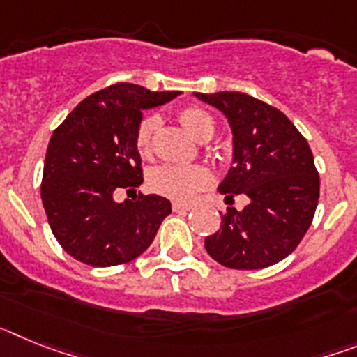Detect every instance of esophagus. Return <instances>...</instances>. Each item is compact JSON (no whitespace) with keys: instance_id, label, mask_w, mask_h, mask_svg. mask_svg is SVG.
Returning a JSON list of instances; mask_svg holds the SVG:
<instances>
[{"instance_id":"esophagus-1","label":"esophagus","mask_w":357,"mask_h":357,"mask_svg":"<svg viewBox=\"0 0 357 357\" xmlns=\"http://www.w3.org/2000/svg\"><path fill=\"white\" fill-rule=\"evenodd\" d=\"M193 207L188 206V204H178V202H173V211L175 213H188V211H191Z\"/></svg>"}]
</instances>
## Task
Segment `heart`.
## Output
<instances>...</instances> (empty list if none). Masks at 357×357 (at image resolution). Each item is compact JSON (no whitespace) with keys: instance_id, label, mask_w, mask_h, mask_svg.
Here are the masks:
<instances>
[{"instance_id":"b5f03b06","label":"heart","mask_w":357,"mask_h":357,"mask_svg":"<svg viewBox=\"0 0 357 357\" xmlns=\"http://www.w3.org/2000/svg\"><path fill=\"white\" fill-rule=\"evenodd\" d=\"M178 119L185 130L198 141L211 139L216 132V123L206 109L188 105L178 112ZM160 125L157 114H148L141 119L135 132V148L143 159H148L153 151V135ZM211 184V173L202 166H181V164H162L148 175V185L153 193L168 197L176 202H191L202 189Z\"/></svg>"}]
</instances>
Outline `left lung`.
<instances>
[{
	"label": "left lung",
	"instance_id": "8db88e82",
	"mask_svg": "<svg viewBox=\"0 0 357 357\" xmlns=\"http://www.w3.org/2000/svg\"><path fill=\"white\" fill-rule=\"evenodd\" d=\"M227 116L234 134V166L220 184L225 198L247 195L243 211L229 207L206 238L207 254L234 270H259L288 257L313 222L320 176L304 135L279 109L245 93H195Z\"/></svg>",
	"mask_w": 357,
	"mask_h": 357
}]
</instances>
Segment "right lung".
<instances>
[{"mask_svg":"<svg viewBox=\"0 0 357 357\" xmlns=\"http://www.w3.org/2000/svg\"><path fill=\"white\" fill-rule=\"evenodd\" d=\"M178 94L121 82L85 98L55 128L40 198L53 236L71 257L89 266H118L151 245L172 213L168 198L139 193L118 204L112 195L143 184L135 148L143 112Z\"/></svg>","mask_w":357,"mask_h":357,"instance_id":"obj_1","label":"right lung"}]
</instances>
